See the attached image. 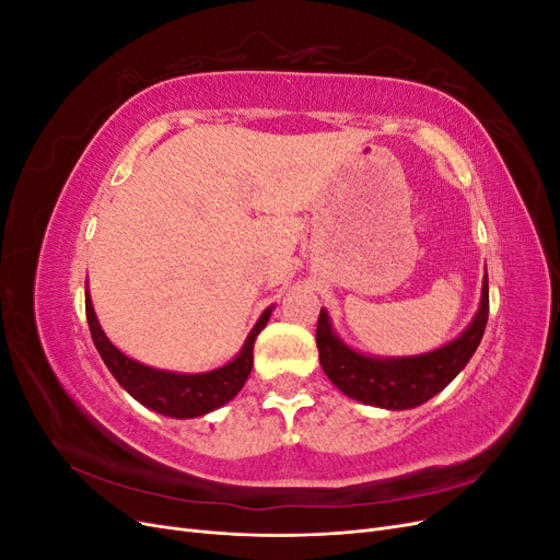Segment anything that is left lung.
Returning <instances> with one entry per match:
<instances>
[{"label":"left lung","instance_id":"1","mask_svg":"<svg viewBox=\"0 0 560 560\" xmlns=\"http://www.w3.org/2000/svg\"><path fill=\"white\" fill-rule=\"evenodd\" d=\"M488 322V276L483 280L481 308L463 336L428 354L404 360H374L343 346L331 331L329 317L319 311L315 341L319 364L329 381L348 397L381 409H413L425 404L460 374L477 352Z\"/></svg>","mask_w":560,"mask_h":560}]
</instances>
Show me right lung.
I'll list each match as a JSON object with an SVG mask.
<instances>
[{
  "label": "right lung",
  "mask_w": 560,
  "mask_h": 560,
  "mask_svg": "<svg viewBox=\"0 0 560 560\" xmlns=\"http://www.w3.org/2000/svg\"><path fill=\"white\" fill-rule=\"evenodd\" d=\"M268 317H270V308L264 311V315L257 322V327L252 329L241 354L233 362H229L222 369L208 371V374L186 376V374H171V371H159V369L144 366L140 362L126 358L121 350H116L109 343L105 331L100 329L91 296L86 294V319L91 327L93 343L100 352V358H103V362L112 371V376L118 381V385H121L130 397L144 404L147 409L163 413V416H171V418L202 416V413L219 409V406H224L226 401H231L235 395L241 393V387L245 385L249 371H252L254 341H257L259 331L266 327Z\"/></svg>",
  "instance_id": "obj_1"
}]
</instances>
